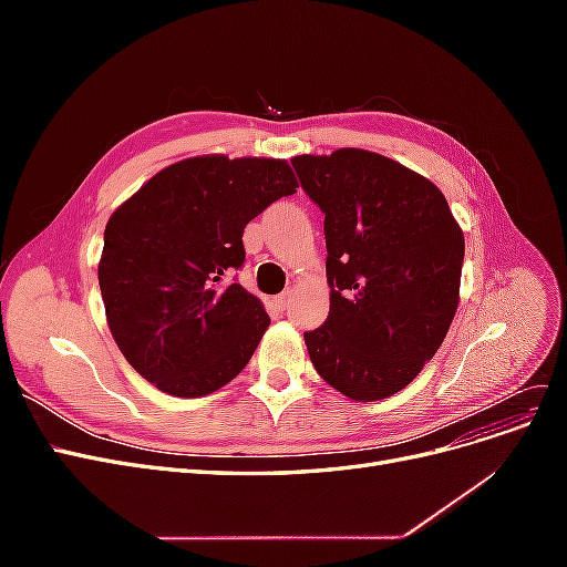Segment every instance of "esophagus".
<instances>
[{"label":"esophagus","mask_w":567,"mask_h":567,"mask_svg":"<svg viewBox=\"0 0 567 567\" xmlns=\"http://www.w3.org/2000/svg\"><path fill=\"white\" fill-rule=\"evenodd\" d=\"M290 300H293V290H284L281 296L274 298V307H277L279 312H286V310H288V305H290Z\"/></svg>","instance_id":"esophagus-1"}]
</instances>
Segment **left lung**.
I'll return each mask as SVG.
<instances>
[{"instance_id":"1","label":"left lung","mask_w":567,"mask_h":567,"mask_svg":"<svg viewBox=\"0 0 567 567\" xmlns=\"http://www.w3.org/2000/svg\"><path fill=\"white\" fill-rule=\"evenodd\" d=\"M323 213L331 310L305 346L359 402L400 392L431 362L458 307L463 231L440 188L379 153L290 161Z\"/></svg>"}]
</instances>
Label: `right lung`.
Masks as SVG:
<instances>
[{
  "instance_id": "obj_1",
  "label": "right lung",
  "mask_w": 567,
  "mask_h": 567,
  "mask_svg": "<svg viewBox=\"0 0 567 567\" xmlns=\"http://www.w3.org/2000/svg\"><path fill=\"white\" fill-rule=\"evenodd\" d=\"M286 161L200 156L169 165L111 215L99 262L109 329L136 373L203 398L244 371L269 317L241 284L244 229L296 194Z\"/></svg>"
}]
</instances>
